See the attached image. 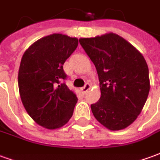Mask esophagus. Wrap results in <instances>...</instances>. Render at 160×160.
Returning <instances> with one entry per match:
<instances>
[{
	"label": "esophagus",
	"mask_w": 160,
	"mask_h": 160,
	"mask_svg": "<svg viewBox=\"0 0 160 160\" xmlns=\"http://www.w3.org/2000/svg\"><path fill=\"white\" fill-rule=\"evenodd\" d=\"M90 88H91L90 84L87 83L86 85H85V86H84L83 87H82V88H81V92H82L83 93H85V92H87V91L89 90Z\"/></svg>",
	"instance_id": "1"
}]
</instances>
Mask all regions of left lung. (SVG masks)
<instances>
[{
    "mask_svg": "<svg viewBox=\"0 0 160 160\" xmlns=\"http://www.w3.org/2000/svg\"><path fill=\"white\" fill-rule=\"evenodd\" d=\"M79 41L99 80L101 97L91 104L92 114L110 130L123 129L134 122L148 99L150 81L146 60L115 33Z\"/></svg>",
    "mask_w": 160,
    "mask_h": 160,
    "instance_id": "8db88e82",
    "label": "left lung"
}]
</instances>
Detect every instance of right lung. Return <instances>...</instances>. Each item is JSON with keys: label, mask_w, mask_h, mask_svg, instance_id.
<instances>
[{"label": "right lung", "mask_w": 160, "mask_h": 160, "mask_svg": "<svg viewBox=\"0 0 160 160\" xmlns=\"http://www.w3.org/2000/svg\"><path fill=\"white\" fill-rule=\"evenodd\" d=\"M76 38L52 34L40 38L24 53L18 75L23 105L31 118L48 129L62 127L69 121L76 95L62 80L63 64L78 46Z\"/></svg>", "instance_id": "obj_1"}]
</instances>
